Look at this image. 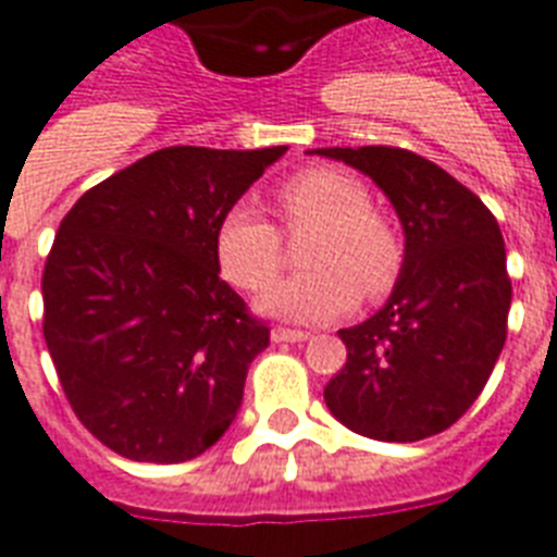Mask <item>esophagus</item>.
I'll use <instances>...</instances> for the list:
<instances>
[{
  "label": "esophagus",
  "instance_id": "esophagus-1",
  "mask_svg": "<svg viewBox=\"0 0 557 557\" xmlns=\"http://www.w3.org/2000/svg\"><path fill=\"white\" fill-rule=\"evenodd\" d=\"M271 338L274 342H307L309 333H304V330H288V326H274Z\"/></svg>",
  "mask_w": 557,
  "mask_h": 557
}]
</instances>
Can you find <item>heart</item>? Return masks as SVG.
<instances>
[{
  "label": "heart",
  "mask_w": 557,
  "mask_h": 557,
  "mask_svg": "<svg viewBox=\"0 0 557 557\" xmlns=\"http://www.w3.org/2000/svg\"><path fill=\"white\" fill-rule=\"evenodd\" d=\"M274 212L286 231L312 227L300 271L262 297L260 307L292 321H330L359 297L376 300L394 288L406 260L397 227L371 207L362 181L342 169H304L274 189ZM215 260L233 286L262 292L283 269V239L269 219L233 207L215 227Z\"/></svg>",
  "instance_id": "obj_1"
}]
</instances>
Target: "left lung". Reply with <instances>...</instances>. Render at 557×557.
<instances>
[{"mask_svg": "<svg viewBox=\"0 0 557 557\" xmlns=\"http://www.w3.org/2000/svg\"><path fill=\"white\" fill-rule=\"evenodd\" d=\"M388 195L406 260L388 304L338 330L347 362L326 409L376 441H423L465 414L503 354L511 277L494 212L426 157L392 146L318 148Z\"/></svg>", "mask_w": 557, "mask_h": 557, "instance_id": "8db88e82", "label": "left lung"}]
</instances>
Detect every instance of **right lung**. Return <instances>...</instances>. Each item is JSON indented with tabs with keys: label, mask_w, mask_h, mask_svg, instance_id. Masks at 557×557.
Segmentation results:
<instances>
[{
	"label": "right lung",
	"mask_w": 557,
	"mask_h": 557,
	"mask_svg": "<svg viewBox=\"0 0 557 557\" xmlns=\"http://www.w3.org/2000/svg\"><path fill=\"white\" fill-rule=\"evenodd\" d=\"M286 146H172L81 195L42 269V335L75 418L177 465L236 418L269 324L219 277L215 227Z\"/></svg>",
	"instance_id": "1"
}]
</instances>
